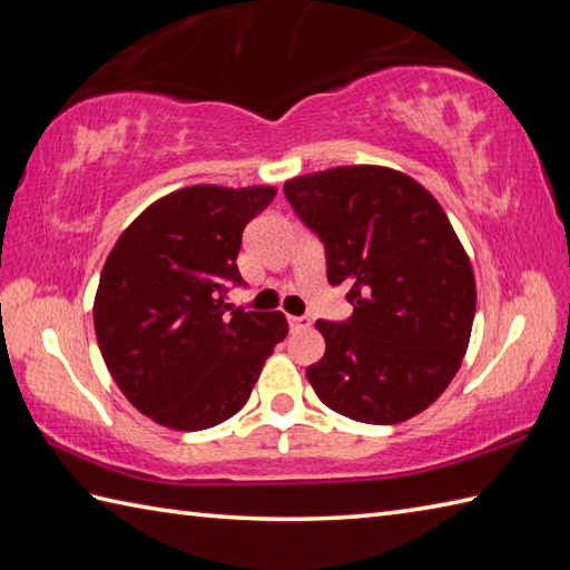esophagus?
Returning a JSON list of instances; mask_svg holds the SVG:
<instances>
[{"instance_id":"34e87169","label":"esophagus","mask_w":570,"mask_h":570,"mask_svg":"<svg viewBox=\"0 0 570 570\" xmlns=\"http://www.w3.org/2000/svg\"><path fill=\"white\" fill-rule=\"evenodd\" d=\"M288 328H292L294 333L308 331L311 328V318L308 316H288Z\"/></svg>"}]
</instances>
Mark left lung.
I'll return each instance as SVG.
<instances>
[{
    "label": "left lung",
    "instance_id": "obj_1",
    "mask_svg": "<svg viewBox=\"0 0 570 570\" xmlns=\"http://www.w3.org/2000/svg\"><path fill=\"white\" fill-rule=\"evenodd\" d=\"M284 196L353 306L347 321L316 323L325 355L306 370L311 386L353 421L421 414L455 377L475 318V276L439 200L382 166L298 176Z\"/></svg>",
    "mask_w": 570,
    "mask_h": 570
}]
</instances>
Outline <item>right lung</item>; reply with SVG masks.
I'll list each match as a JSON object with an SVG mask.
<instances>
[{
	"mask_svg": "<svg viewBox=\"0 0 570 570\" xmlns=\"http://www.w3.org/2000/svg\"><path fill=\"white\" fill-rule=\"evenodd\" d=\"M274 188L190 186L149 205L105 262L95 335L119 390L144 416L203 431L247 404L284 313L225 304L242 286V233Z\"/></svg>",
	"mask_w": 570,
	"mask_h": 570,
	"instance_id": "obj_1",
	"label": "right lung"
}]
</instances>
